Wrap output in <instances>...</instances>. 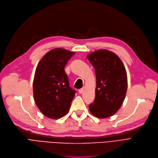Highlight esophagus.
Wrapping results in <instances>:
<instances>
[{
	"label": "esophagus",
	"mask_w": 158,
	"mask_h": 158,
	"mask_svg": "<svg viewBox=\"0 0 158 158\" xmlns=\"http://www.w3.org/2000/svg\"><path fill=\"white\" fill-rule=\"evenodd\" d=\"M83 92H84V88H81L79 90V94H83Z\"/></svg>",
	"instance_id": "obj_1"
}]
</instances>
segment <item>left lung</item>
Wrapping results in <instances>:
<instances>
[{"instance_id": "obj_1", "label": "left lung", "mask_w": 158, "mask_h": 158, "mask_svg": "<svg viewBox=\"0 0 158 158\" xmlns=\"http://www.w3.org/2000/svg\"><path fill=\"white\" fill-rule=\"evenodd\" d=\"M87 58L94 67L96 77L95 98L89 110L97 118L110 117L120 108L126 95L125 66L117 55L106 50L92 52Z\"/></svg>"}]
</instances>
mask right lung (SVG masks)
<instances>
[{"mask_svg":"<svg viewBox=\"0 0 158 158\" xmlns=\"http://www.w3.org/2000/svg\"><path fill=\"white\" fill-rule=\"evenodd\" d=\"M74 52L56 48L48 52L39 63L33 79L35 103L46 117H63L71 105L76 91L69 86L64 66Z\"/></svg>","mask_w":158,"mask_h":158,"instance_id":"obj_1","label":"right lung"}]
</instances>
